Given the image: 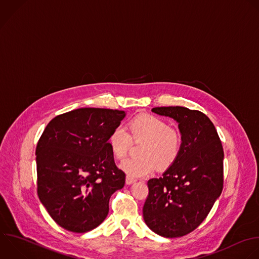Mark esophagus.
<instances>
[{
	"instance_id": "1",
	"label": "esophagus",
	"mask_w": 259,
	"mask_h": 259,
	"mask_svg": "<svg viewBox=\"0 0 259 259\" xmlns=\"http://www.w3.org/2000/svg\"><path fill=\"white\" fill-rule=\"evenodd\" d=\"M135 182H136L135 179H133V178L129 177V176L126 177V184H127V185H131V184H133V183H135Z\"/></svg>"
}]
</instances>
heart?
Listing matches in <instances>:
<instances>
[{
  "label": "heart",
  "mask_w": 259,
  "mask_h": 259,
  "mask_svg": "<svg viewBox=\"0 0 259 259\" xmlns=\"http://www.w3.org/2000/svg\"><path fill=\"white\" fill-rule=\"evenodd\" d=\"M129 134L116 128L109 136L112 154L123 159L130 148L131 140L142 142L137 154L139 157L129 158L120 164V168L131 178L144 177L155 169L165 170L173 165L180 156L183 144L181 132L160 118L149 114H140L128 123Z\"/></svg>",
  "instance_id": "b5f03b06"
}]
</instances>
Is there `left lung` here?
<instances>
[{
  "instance_id": "1",
  "label": "left lung",
  "mask_w": 259,
  "mask_h": 259,
  "mask_svg": "<svg viewBox=\"0 0 259 259\" xmlns=\"http://www.w3.org/2000/svg\"><path fill=\"white\" fill-rule=\"evenodd\" d=\"M151 111L177 121L183 144L177 161L160 178L148 180L143 219L157 235L178 238L194 231L220 197L224 186V149L205 114L184 107Z\"/></svg>"
}]
</instances>
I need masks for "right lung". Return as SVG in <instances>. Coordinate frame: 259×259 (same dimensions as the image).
Listing matches in <instances>:
<instances>
[{
  "label": "right lung",
  "instance_id": "add662e5",
  "mask_svg": "<svg viewBox=\"0 0 259 259\" xmlns=\"http://www.w3.org/2000/svg\"><path fill=\"white\" fill-rule=\"evenodd\" d=\"M124 111L81 108L55 117L36 146L37 195L52 219L73 233L100 226L114 192L125 185L109 136Z\"/></svg>",
  "mask_w": 259,
  "mask_h": 259
}]
</instances>
